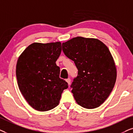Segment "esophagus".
I'll list each match as a JSON object with an SVG mask.
<instances>
[{
	"instance_id": "esophagus-1",
	"label": "esophagus",
	"mask_w": 133,
	"mask_h": 133,
	"mask_svg": "<svg viewBox=\"0 0 133 133\" xmlns=\"http://www.w3.org/2000/svg\"><path fill=\"white\" fill-rule=\"evenodd\" d=\"M65 81H67V83H68V84H69V85H70V81H71V80H70V78H68V79H65Z\"/></svg>"
}]
</instances>
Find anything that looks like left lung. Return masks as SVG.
Instances as JSON below:
<instances>
[{
    "label": "left lung",
    "mask_w": 133,
    "mask_h": 133,
    "mask_svg": "<svg viewBox=\"0 0 133 133\" xmlns=\"http://www.w3.org/2000/svg\"><path fill=\"white\" fill-rule=\"evenodd\" d=\"M62 47L78 70L70 86L76 102L86 109L100 107L112 91L117 78L116 64L108 47L98 39L81 36L63 42Z\"/></svg>",
    "instance_id": "left-lung-1"
}]
</instances>
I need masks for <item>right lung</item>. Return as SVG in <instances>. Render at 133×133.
<instances>
[{"instance_id": "right-lung-1", "label": "right lung", "mask_w": 133, "mask_h": 133, "mask_svg": "<svg viewBox=\"0 0 133 133\" xmlns=\"http://www.w3.org/2000/svg\"><path fill=\"white\" fill-rule=\"evenodd\" d=\"M60 42L34 43L28 45L17 59L19 89L29 105L39 111L57 107L68 84L59 78L56 61L61 52Z\"/></svg>"}]
</instances>
